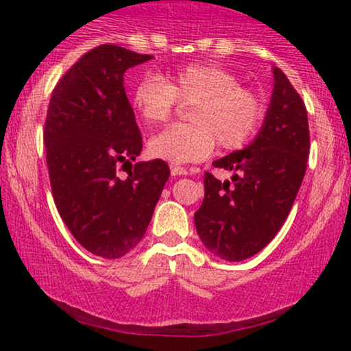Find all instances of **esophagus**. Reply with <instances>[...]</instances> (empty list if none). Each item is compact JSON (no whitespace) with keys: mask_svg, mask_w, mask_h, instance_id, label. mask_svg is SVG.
<instances>
[{"mask_svg":"<svg viewBox=\"0 0 351 351\" xmlns=\"http://www.w3.org/2000/svg\"><path fill=\"white\" fill-rule=\"evenodd\" d=\"M170 171L173 176H186L188 175V170L183 167H178V165H171L170 167Z\"/></svg>","mask_w":351,"mask_h":351,"instance_id":"esophagus-1","label":"esophagus"}]
</instances>
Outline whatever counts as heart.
<instances>
[{
    "label": "heart",
    "instance_id": "1",
    "mask_svg": "<svg viewBox=\"0 0 351 351\" xmlns=\"http://www.w3.org/2000/svg\"><path fill=\"white\" fill-rule=\"evenodd\" d=\"M193 104L189 125H171L148 142L155 158L170 163L201 162L217 142L224 150L243 147L263 122L264 106L231 71L216 64H189L167 77L145 75L132 94L143 122L170 119L178 104Z\"/></svg>",
    "mask_w": 351,
    "mask_h": 351
}]
</instances>
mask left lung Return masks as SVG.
I'll return each mask as SVG.
<instances>
[{
  "label": "left lung",
  "mask_w": 351,
  "mask_h": 351,
  "mask_svg": "<svg viewBox=\"0 0 351 351\" xmlns=\"http://www.w3.org/2000/svg\"><path fill=\"white\" fill-rule=\"evenodd\" d=\"M308 119L304 100L279 67L263 128L244 150L213 162L231 170V181L204 173V199L195 213L208 251L244 261L264 249L287 219L307 170Z\"/></svg>",
  "instance_id": "left-lung-1"
}]
</instances>
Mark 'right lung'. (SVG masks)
Segmentation results:
<instances>
[{
  "label": "right lung",
  "instance_id": "obj_1",
  "mask_svg": "<svg viewBox=\"0 0 351 351\" xmlns=\"http://www.w3.org/2000/svg\"><path fill=\"white\" fill-rule=\"evenodd\" d=\"M153 56L114 44L94 47L52 90L44 145L52 196L75 241L119 259L140 243L170 176L167 162H135L142 135L123 74ZM128 166V178L118 168Z\"/></svg>",
  "mask_w": 351,
  "mask_h": 351
}]
</instances>
